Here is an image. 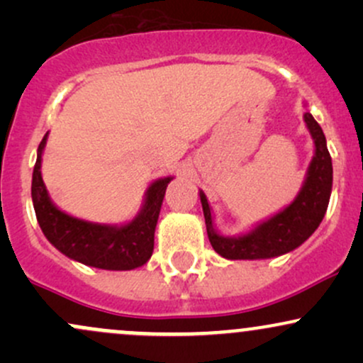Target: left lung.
<instances>
[{"label":"left lung","mask_w":363,"mask_h":363,"mask_svg":"<svg viewBox=\"0 0 363 363\" xmlns=\"http://www.w3.org/2000/svg\"><path fill=\"white\" fill-rule=\"evenodd\" d=\"M303 121L314 141V157L306 172L303 184L294 201L283 210L256 223L240 235H222L215 227L213 210L206 194L199 191L208 239L225 259H269L286 254L306 242L326 215L333 189V164L326 147V136L312 118L303 112Z\"/></svg>","instance_id":"left-lung-1"}]
</instances>
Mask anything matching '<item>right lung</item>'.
<instances>
[{"instance_id":"1","label":"right lung","mask_w":363,"mask_h":363,"mask_svg":"<svg viewBox=\"0 0 363 363\" xmlns=\"http://www.w3.org/2000/svg\"><path fill=\"white\" fill-rule=\"evenodd\" d=\"M48 135L37 148L32 174V203L45 239L69 259L111 272H128L148 262L165 189L174 177H160L147 187L138 215L123 225L95 223L68 215L52 203L43 181V153Z\"/></svg>"}]
</instances>
